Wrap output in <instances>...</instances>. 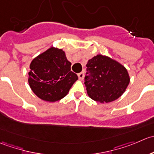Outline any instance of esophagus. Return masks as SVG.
I'll list each match as a JSON object with an SVG mask.
<instances>
[{"instance_id":"1","label":"esophagus","mask_w":154,"mask_h":154,"mask_svg":"<svg viewBox=\"0 0 154 154\" xmlns=\"http://www.w3.org/2000/svg\"><path fill=\"white\" fill-rule=\"evenodd\" d=\"M78 76H79V79H80V80H82L84 78V72H80V73L78 74Z\"/></svg>"}]
</instances>
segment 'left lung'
Returning <instances> with one entry per match:
<instances>
[{
  "mask_svg": "<svg viewBox=\"0 0 154 154\" xmlns=\"http://www.w3.org/2000/svg\"><path fill=\"white\" fill-rule=\"evenodd\" d=\"M85 85L92 100L110 103L119 98L129 83V74L123 65L101 54L88 60Z\"/></svg>",
  "mask_w": 154,
  "mask_h": 154,
  "instance_id": "8db88e82",
  "label": "left lung"
}]
</instances>
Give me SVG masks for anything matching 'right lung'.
<instances>
[{
    "label": "right lung",
    "instance_id": "right-lung-1",
    "mask_svg": "<svg viewBox=\"0 0 154 154\" xmlns=\"http://www.w3.org/2000/svg\"><path fill=\"white\" fill-rule=\"evenodd\" d=\"M28 82L41 100L55 102L63 98L78 79L62 49L51 47L35 57L30 65Z\"/></svg>",
    "mask_w": 154,
    "mask_h": 154
}]
</instances>
